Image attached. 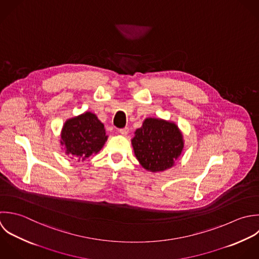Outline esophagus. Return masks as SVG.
<instances>
[{"instance_id": "34e87169", "label": "esophagus", "mask_w": 259, "mask_h": 259, "mask_svg": "<svg viewBox=\"0 0 259 259\" xmlns=\"http://www.w3.org/2000/svg\"><path fill=\"white\" fill-rule=\"evenodd\" d=\"M119 132H120L122 135L126 136V135L129 133V128H128V127H125V128H121V129L119 130Z\"/></svg>"}]
</instances>
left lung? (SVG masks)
Wrapping results in <instances>:
<instances>
[{
	"label": "left lung",
	"mask_w": 259,
	"mask_h": 259,
	"mask_svg": "<svg viewBox=\"0 0 259 259\" xmlns=\"http://www.w3.org/2000/svg\"><path fill=\"white\" fill-rule=\"evenodd\" d=\"M131 142L139 163L152 172L172 167L184 149V138L178 125L156 118H146Z\"/></svg>",
	"instance_id": "1"
}]
</instances>
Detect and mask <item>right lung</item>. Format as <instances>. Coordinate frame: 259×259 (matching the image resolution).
Instances as JSON below:
<instances>
[{"mask_svg": "<svg viewBox=\"0 0 259 259\" xmlns=\"http://www.w3.org/2000/svg\"><path fill=\"white\" fill-rule=\"evenodd\" d=\"M107 139L104 124L95 114L85 112L66 120L61 130L60 144L64 147L65 154L83 161L97 154Z\"/></svg>", "mask_w": 259, "mask_h": 259, "instance_id": "obj_1", "label": "right lung"}]
</instances>
